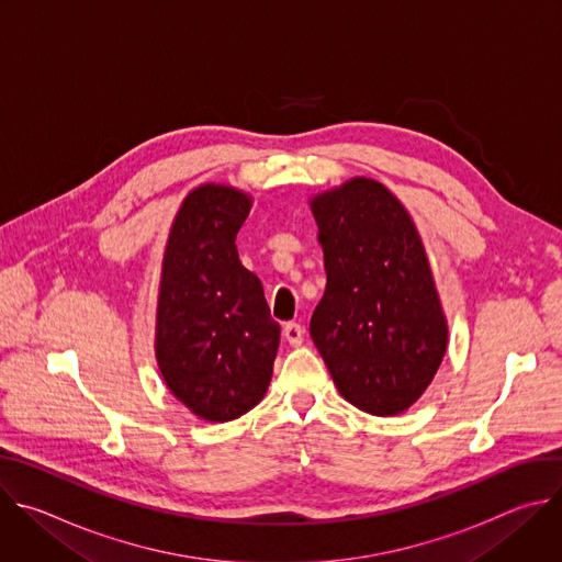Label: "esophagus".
I'll use <instances>...</instances> for the list:
<instances>
[{"mask_svg": "<svg viewBox=\"0 0 562 562\" xmlns=\"http://www.w3.org/2000/svg\"><path fill=\"white\" fill-rule=\"evenodd\" d=\"M282 336H284V340H286L291 347H300L302 340H304V329H302L297 323H289V325H284Z\"/></svg>", "mask_w": 562, "mask_h": 562, "instance_id": "1", "label": "esophagus"}]
</instances>
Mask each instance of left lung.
I'll list each match as a JSON object with an SVG mask.
<instances>
[{"instance_id": "8db88e82", "label": "left lung", "mask_w": 562, "mask_h": 562, "mask_svg": "<svg viewBox=\"0 0 562 562\" xmlns=\"http://www.w3.org/2000/svg\"><path fill=\"white\" fill-rule=\"evenodd\" d=\"M327 289L311 338L340 395L371 416L407 412L449 345L434 271L405 204L356 176L308 198Z\"/></svg>"}]
</instances>
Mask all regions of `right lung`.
Listing matches in <instances>:
<instances>
[{"instance_id": "1", "label": "right lung", "mask_w": 562, "mask_h": 562, "mask_svg": "<svg viewBox=\"0 0 562 562\" xmlns=\"http://www.w3.org/2000/svg\"><path fill=\"white\" fill-rule=\"evenodd\" d=\"M251 204V193L231 184L189 191L159 273L155 360L169 391L206 423L235 420L260 403L280 347L262 282L235 247Z\"/></svg>"}]
</instances>
